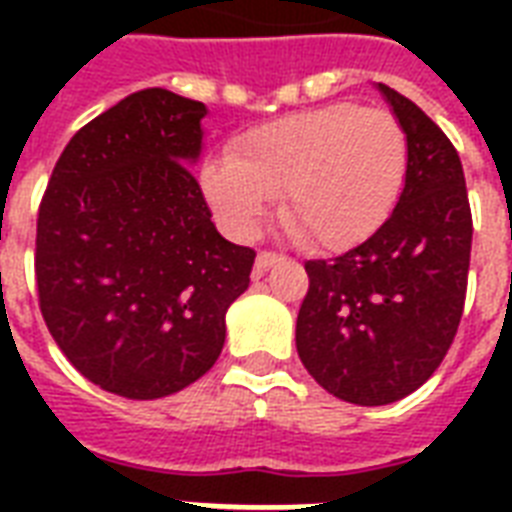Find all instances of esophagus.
<instances>
[{
	"label": "esophagus",
	"mask_w": 512,
	"mask_h": 512,
	"mask_svg": "<svg viewBox=\"0 0 512 512\" xmlns=\"http://www.w3.org/2000/svg\"><path fill=\"white\" fill-rule=\"evenodd\" d=\"M281 260H284V257H281L279 252H268V249H265V252H260V255H257L255 273L260 276V273H265L268 268H273L276 263H281Z\"/></svg>",
	"instance_id": "esophagus-1"
}]
</instances>
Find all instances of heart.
Wrapping results in <instances>:
<instances>
[{"label": "heart", "mask_w": 512, "mask_h": 512, "mask_svg": "<svg viewBox=\"0 0 512 512\" xmlns=\"http://www.w3.org/2000/svg\"><path fill=\"white\" fill-rule=\"evenodd\" d=\"M409 140L396 116L358 103L284 116L249 130L231 159L201 170L204 196L233 233L263 220L279 199L284 231L305 249L353 247L396 207Z\"/></svg>", "instance_id": "obj_1"}]
</instances>
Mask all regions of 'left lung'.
I'll list each match as a JSON object with an SVG mask.
<instances>
[{"mask_svg":"<svg viewBox=\"0 0 512 512\" xmlns=\"http://www.w3.org/2000/svg\"><path fill=\"white\" fill-rule=\"evenodd\" d=\"M380 92L409 140L404 191L358 247L305 263L295 329L313 380L358 406L409 396L444 361L465 311L473 244L457 148L417 103L388 84Z\"/></svg>","mask_w":512,"mask_h":512,"instance_id":"8db88e82","label":"left lung"}]
</instances>
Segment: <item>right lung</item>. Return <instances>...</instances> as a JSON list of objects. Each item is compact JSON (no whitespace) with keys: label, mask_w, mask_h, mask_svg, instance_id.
I'll use <instances>...</instances> for the list:
<instances>
[{"label":"right lung","mask_w":512,"mask_h":512,"mask_svg":"<svg viewBox=\"0 0 512 512\" xmlns=\"http://www.w3.org/2000/svg\"><path fill=\"white\" fill-rule=\"evenodd\" d=\"M207 108L162 87L87 122L36 217L39 311L63 356L124 398H162L212 369L255 249L223 239L188 164Z\"/></svg>","instance_id":"obj_1"}]
</instances>
